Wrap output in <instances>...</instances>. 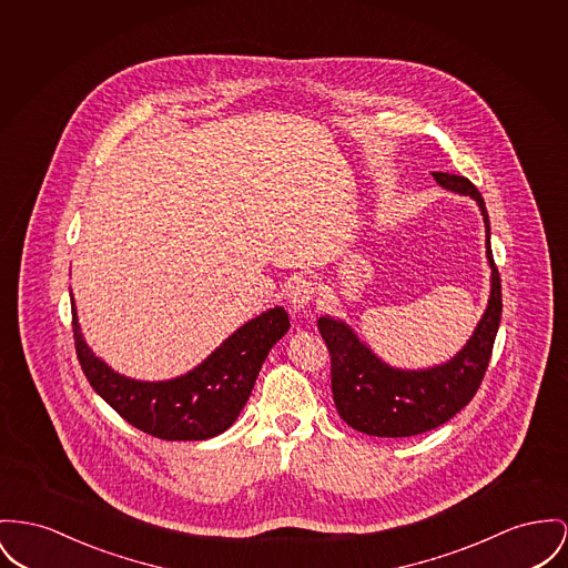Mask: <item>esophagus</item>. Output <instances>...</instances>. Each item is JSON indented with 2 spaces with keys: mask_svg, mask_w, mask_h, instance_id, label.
<instances>
[{
  "mask_svg": "<svg viewBox=\"0 0 568 568\" xmlns=\"http://www.w3.org/2000/svg\"><path fill=\"white\" fill-rule=\"evenodd\" d=\"M314 293H316V286H314V282L310 277H303V275L302 277H295L291 282V286H288L291 310H295V312L303 310L307 303L312 302Z\"/></svg>",
  "mask_w": 568,
  "mask_h": 568,
  "instance_id": "1",
  "label": "esophagus"
}]
</instances>
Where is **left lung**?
Wrapping results in <instances>:
<instances>
[{
	"mask_svg": "<svg viewBox=\"0 0 568 568\" xmlns=\"http://www.w3.org/2000/svg\"><path fill=\"white\" fill-rule=\"evenodd\" d=\"M446 190L471 195L487 226V258L491 265V300L474 336L448 364L428 371H398L344 325L329 316L318 318V332L332 357V392L342 419L373 437H412L446 424L478 392L491 359L493 342L501 318V282L489 243V215L476 185L448 172H433Z\"/></svg>",
	"mask_w": 568,
	"mask_h": 568,
	"instance_id": "obj_1",
	"label": "left lung"
}]
</instances>
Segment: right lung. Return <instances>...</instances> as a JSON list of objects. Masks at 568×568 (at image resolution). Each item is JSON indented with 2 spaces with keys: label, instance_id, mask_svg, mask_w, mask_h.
Wrapping results in <instances>:
<instances>
[{
  "label": "right lung",
  "instance_id": "right-lung-1",
  "mask_svg": "<svg viewBox=\"0 0 568 568\" xmlns=\"http://www.w3.org/2000/svg\"><path fill=\"white\" fill-rule=\"evenodd\" d=\"M71 307L77 359L94 392L131 426L165 442H200L230 428L252 394L266 353L291 327L284 307L266 310L187 375L144 383L118 375L94 357L81 338L75 302Z\"/></svg>",
  "mask_w": 568,
  "mask_h": 568
}]
</instances>
